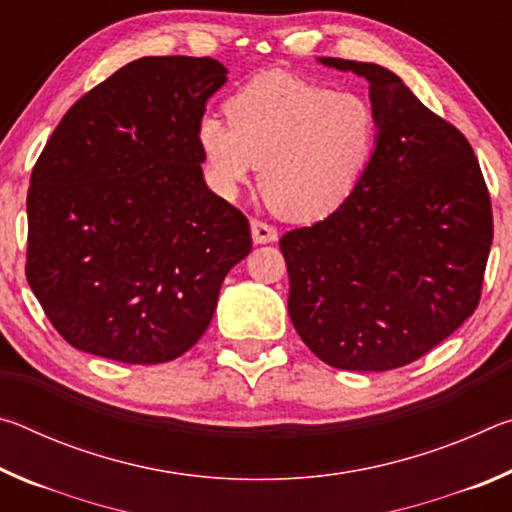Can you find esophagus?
<instances>
[{"instance_id": "obj_1", "label": "esophagus", "mask_w": 512, "mask_h": 512, "mask_svg": "<svg viewBox=\"0 0 512 512\" xmlns=\"http://www.w3.org/2000/svg\"><path fill=\"white\" fill-rule=\"evenodd\" d=\"M250 232H253L255 244H273V241H277V230L273 225H268L259 219L250 221Z\"/></svg>"}]
</instances>
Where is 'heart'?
<instances>
[{
	"label": "heart",
	"instance_id": "heart-1",
	"mask_svg": "<svg viewBox=\"0 0 512 512\" xmlns=\"http://www.w3.org/2000/svg\"><path fill=\"white\" fill-rule=\"evenodd\" d=\"M228 119L198 121L207 176L235 194L259 171L266 205L282 219L334 214L361 183L377 149L379 119L368 97L334 92L291 74H262L225 103Z\"/></svg>",
	"mask_w": 512,
	"mask_h": 512
}]
</instances>
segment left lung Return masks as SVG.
Returning <instances> with one entry per match:
<instances>
[{
	"label": "left lung",
	"mask_w": 512,
	"mask_h": 512,
	"mask_svg": "<svg viewBox=\"0 0 512 512\" xmlns=\"http://www.w3.org/2000/svg\"><path fill=\"white\" fill-rule=\"evenodd\" d=\"M363 76L377 110V149L339 210L289 230V316L327 366L402 368L479 307L492 205L467 137L386 67L320 58Z\"/></svg>",
	"instance_id": "obj_1"
}]
</instances>
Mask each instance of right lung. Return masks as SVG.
I'll use <instances>...</instances> for the list:
<instances>
[{
  "mask_svg": "<svg viewBox=\"0 0 512 512\" xmlns=\"http://www.w3.org/2000/svg\"><path fill=\"white\" fill-rule=\"evenodd\" d=\"M214 58L146 56L60 119L31 171L27 280L76 350L164 363L201 339L250 225L203 180Z\"/></svg>",
  "mask_w": 512,
  "mask_h": 512,
  "instance_id": "add662e5",
  "label": "right lung"
}]
</instances>
